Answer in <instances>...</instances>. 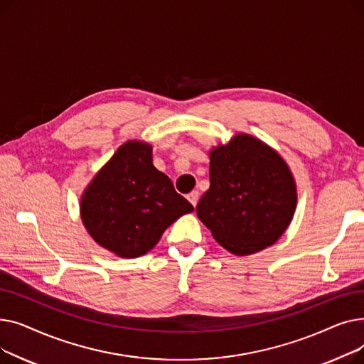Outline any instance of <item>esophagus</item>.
<instances>
[{"instance_id":"esophagus-1","label":"esophagus","mask_w":364,"mask_h":364,"mask_svg":"<svg viewBox=\"0 0 364 364\" xmlns=\"http://www.w3.org/2000/svg\"><path fill=\"white\" fill-rule=\"evenodd\" d=\"M187 199H188V202L192 203L193 206H196V205H198V200H199V192H198V190H193V192H190V193L187 195Z\"/></svg>"}]
</instances>
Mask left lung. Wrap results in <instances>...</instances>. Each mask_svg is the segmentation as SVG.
Here are the masks:
<instances>
[{
  "label": "left lung",
  "instance_id": "1",
  "mask_svg": "<svg viewBox=\"0 0 364 364\" xmlns=\"http://www.w3.org/2000/svg\"><path fill=\"white\" fill-rule=\"evenodd\" d=\"M209 186L196 214L228 252L247 255L288 228L296 187L288 165L262 141L237 134L209 153Z\"/></svg>",
  "mask_w": 364,
  "mask_h": 364
}]
</instances>
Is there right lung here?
<instances>
[{
  "mask_svg": "<svg viewBox=\"0 0 364 364\" xmlns=\"http://www.w3.org/2000/svg\"><path fill=\"white\" fill-rule=\"evenodd\" d=\"M193 206L153 166L151 147L128 141L100 169L81 200L91 237L124 258L149 252L162 233Z\"/></svg>",
  "mask_w": 364,
  "mask_h": 364,
  "instance_id": "add662e5",
  "label": "right lung"
}]
</instances>
